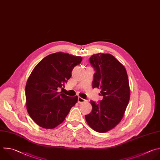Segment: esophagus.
Wrapping results in <instances>:
<instances>
[{"instance_id":"1","label":"esophagus","mask_w":160,"mask_h":160,"mask_svg":"<svg viewBox=\"0 0 160 160\" xmlns=\"http://www.w3.org/2000/svg\"><path fill=\"white\" fill-rule=\"evenodd\" d=\"M85 102V99L82 98V97H78V103H83V102Z\"/></svg>"}]
</instances>
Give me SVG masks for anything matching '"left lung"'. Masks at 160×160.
I'll return each mask as SVG.
<instances>
[{"label": "left lung", "mask_w": 160, "mask_h": 160, "mask_svg": "<svg viewBox=\"0 0 160 160\" xmlns=\"http://www.w3.org/2000/svg\"><path fill=\"white\" fill-rule=\"evenodd\" d=\"M90 63L94 68L92 87L99 88L103 99L91 100L92 112L85 115L87 124L98 132H106L121 121L130 98L129 80L125 67L110 54L93 55Z\"/></svg>", "instance_id": "obj_1"}]
</instances>
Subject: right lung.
<instances>
[{"label": "right lung", "instance_id": "obj_1", "mask_svg": "<svg viewBox=\"0 0 160 160\" xmlns=\"http://www.w3.org/2000/svg\"><path fill=\"white\" fill-rule=\"evenodd\" d=\"M82 60L81 57L55 52L44 58L32 71L26 85V107L40 127L56 128L77 102V96L69 97L58 90L65 87L73 68Z\"/></svg>", "mask_w": 160, "mask_h": 160}]
</instances>
